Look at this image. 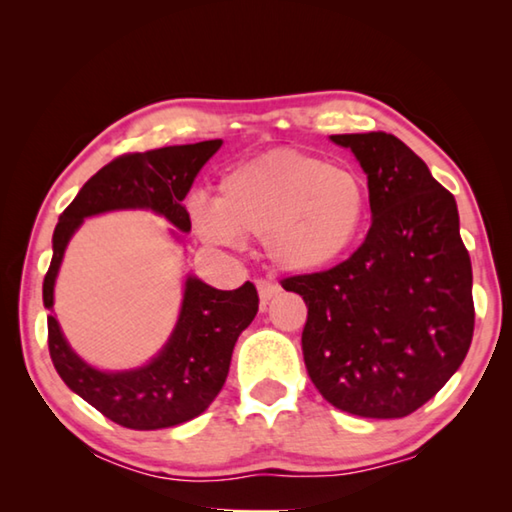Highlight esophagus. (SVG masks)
<instances>
[{
	"mask_svg": "<svg viewBox=\"0 0 512 512\" xmlns=\"http://www.w3.org/2000/svg\"><path fill=\"white\" fill-rule=\"evenodd\" d=\"M257 291H259V300H262V307H266L268 300L275 298L277 293H280V287H277V284L271 282V280H264V277H259Z\"/></svg>",
	"mask_w": 512,
	"mask_h": 512,
	"instance_id": "obj_1",
	"label": "esophagus"
}]
</instances>
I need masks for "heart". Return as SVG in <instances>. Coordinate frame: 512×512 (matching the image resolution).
<instances>
[{
    "label": "heart",
    "mask_w": 512,
    "mask_h": 512,
    "mask_svg": "<svg viewBox=\"0 0 512 512\" xmlns=\"http://www.w3.org/2000/svg\"><path fill=\"white\" fill-rule=\"evenodd\" d=\"M187 212L207 244L262 237L271 262L314 273L357 246L368 221V189L350 169L296 149H273L225 173L219 198H189Z\"/></svg>",
    "instance_id": "obj_1"
}]
</instances>
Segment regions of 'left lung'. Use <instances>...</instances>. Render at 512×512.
<instances>
[{"instance_id":"left-lung-1","label":"left lung","mask_w":512,"mask_h":512,"mask_svg":"<svg viewBox=\"0 0 512 512\" xmlns=\"http://www.w3.org/2000/svg\"><path fill=\"white\" fill-rule=\"evenodd\" d=\"M368 176L372 225L327 271L284 277L307 305L314 386L361 418H404L461 366L474 334L472 264L454 196L391 133L332 135Z\"/></svg>"}]
</instances>
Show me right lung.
I'll return each mask as SVG.
<instances>
[{
  "instance_id": "1",
  "label": "right lung",
  "mask_w": 512,
  "mask_h": 512,
  "mask_svg": "<svg viewBox=\"0 0 512 512\" xmlns=\"http://www.w3.org/2000/svg\"><path fill=\"white\" fill-rule=\"evenodd\" d=\"M221 140L164 146L144 153L119 155L81 187L54 230V257L42 284L45 307L54 311V282L69 237L85 216L146 207L189 232L192 221L183 198L196 173L221 149ZM259 296L253 282L235 291H219L187 277L183 309L169 343L149 366L128 372H101L81 361L47 316L49 354L60 379L126 429L153 431L183 424L201 415L225 384L239 334L253 323Z\"/></svg>"
}]
</instances>
